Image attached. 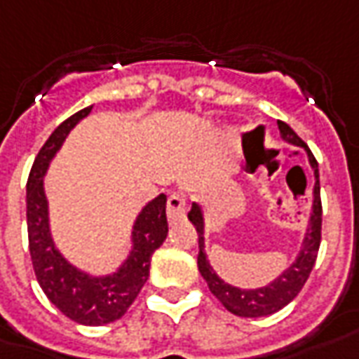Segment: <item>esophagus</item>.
<instances>
[{
    "instance_id": "1",
    "label": "esophagus",
    "mask_w": 359,
    "mask_h": 359,
    "mask_svg": "<svg viewBox=\"0 0 359 359\" xmlns=\"http://www.w3.org/2000/svg\"><path fill=\"white\" fill-rule=\"evenodd\" d=\"M187 214V196L182 192H172L167 200V218L169 222L182 220Z\"/></svg>"
}]
</instances>
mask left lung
<instances>
[{
	"instance_id": "left-lung-1",
	"label": "left lung",
	"mask_w": 359,
	"mask_h": 359,
	"mask_svg": "<svg viewBox=\"0 0 359 359\" xmlns=\"http://www.w3.org/2000/svg\"><path fill=\"white\" fill-rule=\"evenodd\" d=\"M279 133L283 141L302 147L306 151V157L311 163V169L314 172V189H313V210L309 218V228L302 238V245L297 259L285 269V271L273 279L269 285L259 287V289H240L233 287L230 283L218 277V273L212 269L208 263L206 251H204V214L200 204L192 202V208L189 212V220L198 231V271L204 277V281L208 283V289L218 301L236 316H245V318H257V316H267V314L281 311L283 306H287L289 302L301 292L304 283L309 279V275L313 271L318 248H320V230H323V204H320V180H318V163L311 153V149L306 147V143L302 141L294 131H292L285 121H277Z\"/></svg>"
}]
</instances>
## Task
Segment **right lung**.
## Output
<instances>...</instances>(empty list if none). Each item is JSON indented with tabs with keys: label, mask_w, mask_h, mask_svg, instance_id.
<instances>
[{
	"label": "right lung",
	"mask_w": 359,
	"mask_h": 359,
	"mask_svg": "<svg viewBox=\"0 0 359 359\" xmlns=\"http://www.w3.org/2000/svg\"><path fill=\"white\" fill-rule=\"evenodd\" d=\"M92 111L84 108L62 121L41 147L27 180V231L29 251L36 281L46 299L70 320L86 326H102L121 318L149 279L151 255L167 238V196L159 194L139 212L131 231V251L116 273L90 275L74 267L57 250L50 224L48 200L45 194V175L50 161L62 147L67 135L80 119Z\"/></svg>",
	"instance_id": "right-lung-1"
}]
</instances>
